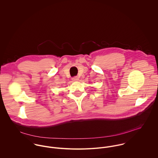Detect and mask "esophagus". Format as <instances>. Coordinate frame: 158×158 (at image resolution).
Listing matches in <instances>:
<instances>
[{"instance_id": "1", "label": "esophagus", "mask_w": 158, "mask_h": 158, "mask_svg": "<svg viewBox=\"0 0 158 158\" xmlns=\"http://www.w3.org/2000/svg\"><path fill=\"white\" fill-rule=\"evenodd\" d=\"M78 80H79V78H78V77H75L72 78V80H73V81H78Z\"/></svg>"}]
</instances>
